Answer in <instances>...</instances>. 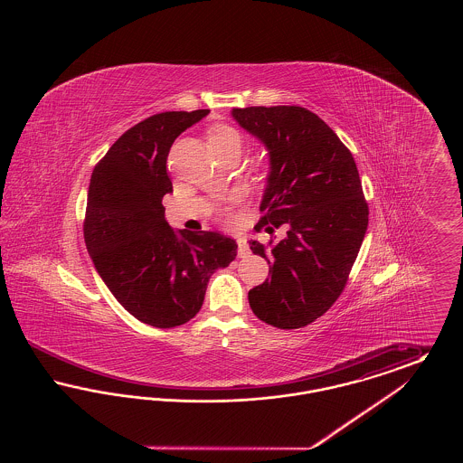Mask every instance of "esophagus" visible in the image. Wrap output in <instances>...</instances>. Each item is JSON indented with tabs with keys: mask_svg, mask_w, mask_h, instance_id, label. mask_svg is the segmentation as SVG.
Here are the masks:
<instances>
[{
	"mask_svg": "<svg viewBox=\"0 0 463 463\" xmlns=\"http://www.w3.org/2000/svg\"><path fill=\"white\" fill-rule=\"evenodd\" d=\"M238 257H240V259H248V257H250L248 242H246V240H242V238L238 240Z\"/></svg>",
	"mask_w": 463,
	"mask_h": 463,
	"instance_id": "1",
	"label": "esophagus"
}]
</instances>
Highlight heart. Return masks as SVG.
I'll return each instance as SVG.
<instances>
[{"instance_id":"b5f03b06","label":"heart","mask_w":463,"mask_h":463,"mask_svg":"<svg viewBox=\"0 0 463 463\" xmlns=\"http://www.w3.org/2000/svg\"><path fill=\"white\" fill-rule=\"evenodd\" d=\"M229 142H241L240 133L236 132L234 128H231V127L219 125V127H213L208 132L210 147H217V146H223V144H229Z\"/></svg>"}]
</instances>
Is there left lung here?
<instances>
[{
	"instance_id": "obj_1",
	"label": "left lung",
	"mask_w": 463,
	"mask_h": 463,
	"mask_svg": "<svg viewBox=\"0 0 463 463\" xmlns=\"http://www.w3.org/2000/svg\"><path fill=\"white\" fill-rule=\"evenodd\" d=\"M232 118L269 151L259 229L288 225L281 241H250L251 251L270 264V278L248 291L250 307L281 330L307 326L344 291L368 229L355 161L306 108H244L232 109Z\"/></svg>"
}]
</instances>
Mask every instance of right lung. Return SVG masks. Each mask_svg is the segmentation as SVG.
Masks as SVG:
<instances>
[{
  "mask_svg": "<svg viewBox=\"0 0 463 463\" xmlns=\"http://www.w3.org/2000/svg\"><path fill=\"white\" fill-rule=\"evenodd\" d=\"M210 110L159 112L123 133L90 178L85 242L102 281L138 321L175 328L199 312L212 274L238 255L212 231H174L163 196L174 191L166 157L176 137Z\"/></svg>",
  "mask_w": 463,
  "mask_h": 463,
  "instance_id": "1",
  "label": "right lung"
}]
</instances>
